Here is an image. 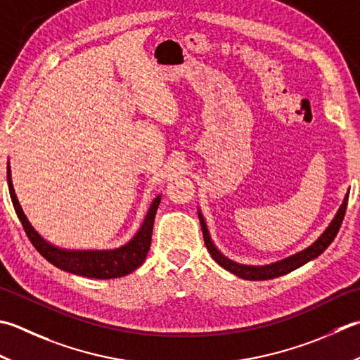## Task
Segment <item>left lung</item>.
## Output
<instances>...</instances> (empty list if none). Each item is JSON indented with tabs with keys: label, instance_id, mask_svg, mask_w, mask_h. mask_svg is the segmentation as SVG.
Instances as JSON below:
<instances>
[{
	"label": "left lung",
	"instance_id": "1",
	"mask_svg": "<svg viewBox=\"0 0 360 360\" xmlns=\"http://www.w3.org/2000/svg\"><path fill=\"white\" fill-rule=\"evenodd\" d=\"M348 196H349V190L347 192V195H345L339 210H337V214L328 224V228L321 232V236L316 238L312 245H309L307 248L301 250L298 252H295V255H292V256L278 260V262H271L266 265H245V264H238V262H236V260H232V259L224 256L223 252L215 246L212 237H210V232L207 229L206 220H204V217L201 214V209H198V218L201 223L204 243H206L207 251L210 252V256H212L215 262L218 265H221L224 270L231 271L232 274H236V276H238V278L248 279V281H266V279L283 276V274L297 270L304 264L311 262V260H314L315 257H319L321 252L325 251L330 243H333V240L337 236V232H339V229H340L345 212H347Z\"/></svg>",
	"mask_w": 360,
	"mask_h": 360
}]
</instances>
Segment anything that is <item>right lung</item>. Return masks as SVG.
Instances as JSON below:
<instances>
[{
  "label": "right lung",
  "instance_id": "add662e5",
  "mask_svg": "<svg viewBox=\"0 0 360 360\" xmlns=\"http://www.w3.org/2000/svg\"><path fill=\"white\" fill-rule=\"evenodd\" d=\"M7 186H9L13 209H15L20 221L23 224L26 236L30 237V240L35 246V250H37L48 262L58 266V269L86 278L114 279L126 276V274L137 270L139 266L143 264V260L151 246L154 217H156L162 195H158L156 198L153 200L142 224H140L139 231L134 234L129 242H126L124 245L114 250H67L45 240V238L35 231L31 221L27 220V217L25 215L23 209H21V204L17 198L15 188H13L12 184L9 162H7Z\"/></svg>",
  "mask_w": 360,
  "mask_h": 360
}]
</instances>
